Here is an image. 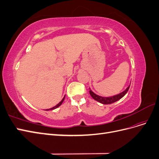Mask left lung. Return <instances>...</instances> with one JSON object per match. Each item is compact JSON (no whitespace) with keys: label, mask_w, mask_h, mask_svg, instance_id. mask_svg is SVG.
Segmentation results:
<instances>
[{"label":"left lung","mask_w":159,"mask_h":159,"mask_svg":"<svg viewBox=\"0 0 159 159\" xmlns=\"http://www.w3.org/2000/svg\"><path fill=\"white\" fill-rule=\"evenodd\" d=\"M130 87V85L128 86V87L126 88L125 90H124L123 91H122L121 93H120L119 94L117 95H115L113 96H110V97H102V96H99L97 94H95L94 92H93L91 89L89 88V93L91 95V97L93 98V99H94L95 101H97V102L102 103V104H111L113 103L116 102L117 101L119 100L120 99H121L123 96L125 95L127 91L129 89Z\"/></svg>","instance_id":"obj_1"}]
</instances>
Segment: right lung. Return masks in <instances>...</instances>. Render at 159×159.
Returning <instances> with one entry per match:
<instances>
[{
  "label": "right lung",
  "mask_w": 159,
  "mask_h": 159,
  "mask_svg": "<svg viewBox=\"0 0 159 159\" xmlns=\"http://www.w3.org/2000/svg\"><path fill=\"white\" fill-rule=\"evenodd\" d=\"M64 99H65V96H64V98L61 99V102H60V103H57V105H56V106H54V107H52V108H50V109H46V111H49V110H53V109H55L57 108V107H60V105H61V103H63V102H64Z\"/></svg>",
  "instance_id": "add662e5"
}]
</instances>
